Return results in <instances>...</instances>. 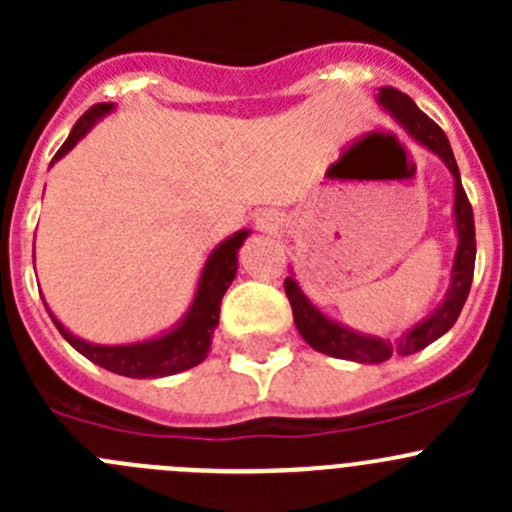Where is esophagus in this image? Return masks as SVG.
<instances>
[{"label": "esophagus", "instance_id": "1", "mask_svg": "<svg viewBox=\"0 0 512 512\" xmlns=\"http://www.w3.org/2000/svg\"><path fill=\"white\" fill-rule=\"evenodd\" d=\"M255 225L260 232H277L282 227V215L275 210H262L255 218Z\"/></svg>", "mask_w": 512, "mask_h": 512}]
</instances>
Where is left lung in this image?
Wrapping results in <instances>:
<instances>
[{"label":"left lung","mask_w":512,"mask_h":512,"mask_svg":"<svg viewBox=\"0 0 512 512\" xmlns=\"http://www.w3.org/2000/svg\"><path fill=\"white\" fill-rule=\"evenodd\" d=\"M379 106L414 138L423 148L438 156L451 170L453 185H456V195H453V223H456V257H453L451 267V285H448L443 302L433 309L428 317L406 329L401 337L391 339L374 337V334L356 332V329L344 327V324L329 319L312 299L304 294L299 282L294 277L285 280V292L292 304L294 324L297 332L302 334L304 342L317 352L337 356V359L356 361V364H381V361L391 359L394 354L409 356L426 349L428 344L436 342L438 337L448 332L456 324L458 314H461L463 304H466L468 292H471L473 282V267H476V225H473V208L466 198V190L461 185V173H458L456 158H453L451 143H448L446 133L411 101L409 96L401 91L391 89V86H381L376 94Z\"/></svg>","instance_id":"obj_1"}]
</instances>
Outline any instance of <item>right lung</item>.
I'll use <instances>...</instances> for the list:
<instances>
[{
	"label": "right lung",
	"mask_w": 512,
	"mask_h": 512,
	"mask_svg": "<svg viewBox=\"0 0 512 512\" xmlns=\"http://www.w3.org/2000/svg\"><path fill=\"white\" fill-rule=\"evenodd\" d=\"M113 103H96L94 108L84 113V116L76 121V126L71 128L69 138H66L64 146L59 148L54 160L64 158L91 128L101 121L103 116L113 111ZM250 230H237L235 235H230L227 240L220 242L213 252L205 260L203 272H200L198 287H195V297L190 302L188 312L180 317V322L175 327L165 329L163 334L153 339H143V342L133 344H94L86 342V339L71 334L59 319L49 312L51 322L56 324V329L61 332V337L71 344L79 354H84L86 359L94 361V364L103 366V369L113 371V374L131 376V379H160V376H173L180 374L185 369H193L200 361L205 359L210 352V344H213V332L220 322V302H223L227 287L232 285L237 275V252H240L242 242L247 240Z\"/></svg>",
	"instance_id": "1"
}]
</instances>
